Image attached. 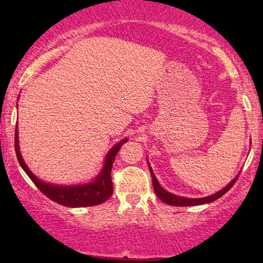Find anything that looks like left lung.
<instances>
[{"instance_id": "8db88e82", "label": "left lung", "mask_w": 263, "mask_h": 263, "mask_svg": "<svg viewBox=\"0 0 263 263\" xmlns=\"http://www.w3.org/2000/svg\"><path fill=\"white\" fill-rule=\"evenodd\" d=\"M149 172H151V176H152V182H153V189H155L157 197H158L163 203L165 204H170V205H173V206H193V205H200V204H206V203H211V201L216 200V199H219L220 197H222V195L225 194L226 192H229V190L231 189V186L234 185L235 182L237 180V177L240 176V174H237L236 177L234 178V179L231 180L230 183L228 184V185L225 186L224 189H221L220 192L215 193V194L210 195V197H205V198H183V197H178L176 194H172V193L167 192V190H164L162 188L161 185H159L158 180H157V178L155 177V174H153L152 172V168H151L149 165Z\"/></svg>"}]
</instances>
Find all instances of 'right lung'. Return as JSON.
Wrapping results in <instances>:
<instances>
[{"instance_id":"1","label":"right lung","mask_w":263,"mask_h":263,"mask_svg":"<svg viewBox=\"0 0 263 263\" xmlns=\"http://www.w3.org/2000/svg\"><path fill=\"white\" fill-rule=\"evenodd\" d=\"M127 142V138H123L119 143L108 151L105 159L104 167L98 177L92 182L87 184H79V185H59V184L45 183L43 180L38 179L34 174L29 171L27 164L23 161L18 146V131L16 128V136H14V148H16L17 159L20 162L21 167L26 172L27 176L31 178V180L35 184V186L42 193L52 199L53 201L60 205L69 208H83V206H93L106 201L112 195L114 185L111 182V168H112L115 157L123 143Z\"/></svg>"}]
</instances>
